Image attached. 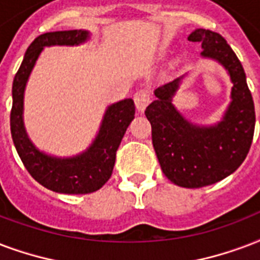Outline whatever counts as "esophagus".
I'll return each mask as SVG.
<instances>
[{"label":"esophagus","instance_id":"34e87169","mask_svg":"<svg viewBox=\"0 0 260 260\" xmlns=\"http://www.w3.org/2000/svg\"><path fill=\"white\" fill-rule=\"evenodd\" d=\"M134 101L139 112H144V109H146V106H147L148 102H150V94H148V91L138 90L134 95Z\"/></svg>","mask_w":260,"mask_h":260}]
</instances>
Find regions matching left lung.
<instances>
[{
    "label": "left lung",
    "instance_id": "left-lung-1",
    "mask_svg": "<svg viewBox=\"0 0 260 260\" xmlns=\"http://www.w3.org/2000/svg\"><path fill=\"white\" fill-rule=\"evenodd\" d=\"M188 41L201 42L202 55L217 59L231 75L232 102L222 121L196 126L176 110L172 98L183 76L158 87L144 114L164 174L180 187L201 188L221 181L244 162L255 131V106L243 65L222 35L198 28Z\"/></svg>",
    "mask_w": 260,
    "mask_h": 260
}]
</instances>
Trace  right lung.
<instances>
[{"instance_id": "1", "label": "right lung", "mask_w": 260, "mask_h": 260, "mask_svg": "<svg viewBox=\"0 0 260 260\" xmlns=\"http://www.w3.org/2000/svg\"><path fill=\"white\" fill-rule=\"evenodd\" d=\"M87 38L88 32L82 29L54 31L35 38L25 51L12 86L11 134L17 154L38 183L59 193H91L104 187L113 173L118 146L135 117V104L131 98L109 106L94 143L86 152L73 158L61 159L46 155L34 147L27 138L23 124L24 88L41 51L53 45H79Z\"/></svg>"}]
</instances>
